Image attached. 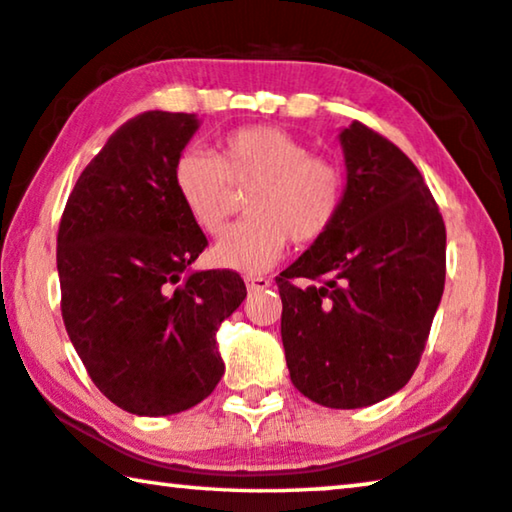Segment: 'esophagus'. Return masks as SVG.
I'll use <instances>...</instances> for the list:
<instances>
[{
    "instance_id": "34e87169",
    "label": "esophagus",
    "mask_w": 512,
    "mask_h": 512,
    "mask_svg": "<svg viewBox=\"0 0 512 512\" xmlns=\"http://www.w3.org/2000/svg\"><path fill=\"white\" fill-rule=\"evenodd\" d=\"M245 283H247L249 293H258V290L270 288V279H265V277H247Z\"/></svg>"
}]
</instances>
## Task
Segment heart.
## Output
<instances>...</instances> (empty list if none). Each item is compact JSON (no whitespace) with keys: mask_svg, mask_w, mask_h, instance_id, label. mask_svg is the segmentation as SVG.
Masks as SVG:
<instances>
[{"mask_svg":"<svg viewBox=\"0 0 512 512\" xmlns=\"http://www.w3.org/2000/svg\"><path fill=\"white\" fill-rule=\"evenodd\" d=\"M176 192L201 231L222 235L235 190L249 192V219L219 240L210 261L263 272L288 247H309L332 229L343 201V171L277 125H247L219 139L217 155L185 151L174 167Z\"/></svg>","mask_w":512,"mask_h":512,"instance_id":"b5f03b06","label":"heart"}]
</instances>
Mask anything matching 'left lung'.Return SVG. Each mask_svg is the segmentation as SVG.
Masks as SVG:
<instances>
[{
	"label": "left lung",
	"mask_w": 512,
	"mask_h": 512,
	"mask_svg": "<svg viewBox=\"0 0 512 512\" xmlns=\"http://www.w3.org/2000/svg\"><path fill=\"white\" fill-rule=\"evenodd\" d=\"M341 146V210L277 286L295 389L355 410L403 389L419 366L444 293L446 226L419 169L387 137L355 121Z\"/></svg>",
	"instance_id": "8db88e82"
}]
</instances>
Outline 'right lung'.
Segmentation results:
<instances>
[{
	"label": "right lung",
	"instance_id": "1",
	"mask_svg": "<svg viewBox=\"0 0 512 512\" xmlns=\"http://www.w3.org/2000/svg\"><path fill=\"white\" fill-rule=\"evenodd\" d=\"M194 114L144 112L86 164L57 233L61 316L93 384L139 416L199 405L224 375L215 334L247 297L233 270L192 272L208 240L176 192Z\"/></svg>",
	"mask_w": 512,
	"mask_h": 512
}]
</instances>
